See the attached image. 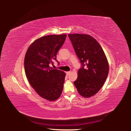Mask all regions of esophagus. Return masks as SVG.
<instances>
[{
  "label": "esophagus",
  "instance_id": "34e87169",
  "mask_svg": "<svg viewBox=\"0 0 131 131\" xmlns=\"http://www.w3.org/2000/svg\"><path fill=\"white\" fill-rule=\"evenodd\" d=\"M70 73H71V72H70V71L66 72V75H69Z\"/></svg>",
  "mask_w": 131,
  "mask_h": 131
}]
</instances>
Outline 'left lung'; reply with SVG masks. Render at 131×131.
Here are the masks:
<instances>
[{"label": "left lung", "mask_w": 131, "mask_h": 131, "mask_svg": "<svg viewBox=\"0 0 131 131\" xmlns=\"http://www.w3.org/2000/svg\"><path fill=\"white\" fill-rule=\"evenodd\" d=\"M68 36L82 65L74 84L81 96L90 98L100 90L107 79V57L98 41L90 35L75 33Z\"/></svg>", "instance_id": "1"}]
</instances>
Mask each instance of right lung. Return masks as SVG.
<instances>
[{"instance_id":"obj_1","label":"right lung","mask_w":131,"mask_h":131,"mask_svg":"<svg viewBox=\"0 0 131 131\" xmlns=\"http://www.w3.org/2000/svg\"><path fill=\"white\" fill-rule=\"evenodd\" d=\"M66 38L65 34L41 37L29 46L24 58L25 75L30 85L41 97L50 101L58 99L63 90L65 72L52 69L49 64L57 61L56 54Z\"/></svg>"}]
</instances>
